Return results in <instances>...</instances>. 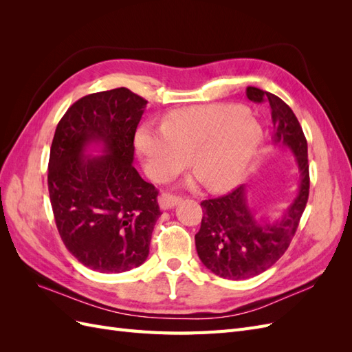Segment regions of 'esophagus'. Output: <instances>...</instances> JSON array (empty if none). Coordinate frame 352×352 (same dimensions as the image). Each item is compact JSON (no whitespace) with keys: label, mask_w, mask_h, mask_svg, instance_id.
I'll return each instance as SVG.
<instances>
[{"label":"esophagus","mask_w":352,"mask_h":352,"mask_svg":"<svg viewBox=\"0 0 352 352\" xmlns=\"http://www.w3.org/2000/svg\"><path fill=\"white\" fill-rule=\"evenodd\" d=\"M179 201H180L179 197L170 195V194H162L158 197V204H160V208H162V210L173 208L175 206H177Z\"/></svg>","instance_id":"obj_1"}]
</instances>
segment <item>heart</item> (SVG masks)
Segmentation results:
<instances>
[{
    "label": "heart",
    "instance_id": "heart-1",
    "mask_svg": "<svg viewBox=\"0 0 352 352\" xmlns=\"http://www.w3.org/2000/svg\"><path fill=\"white\" fill-rule=\"evenodd\" d=\"M261 127L236 104H212L168 113L163 126L142 123L135 148L146 173L163 182L190 164L212 190L239 184L261 144Z\"/></svg>",
    "mask_w": 352,
    "mask_h": 352
}]
</instances>
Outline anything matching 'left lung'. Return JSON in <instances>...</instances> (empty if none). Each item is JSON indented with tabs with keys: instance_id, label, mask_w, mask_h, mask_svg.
<instances>
[{
	"instance_id": "obj_1",
	"label": "left lung",
	"mask_w": 352,
	"mask_h": 352,
	"mask_svg": "<svg viewBox=\"0 0 352 352\" xmlns=\"http://www.w3.org/2000/svg\"><path fill=\"white\" fill-rule=\"evenodd\" d=\"M247 98L269 104L272 142L295 157L300 182L289 206L273 221L257 217L250 207L245 185L225 197L201 202L202 220L195 235L198 257L208 270L230 280L254 278L282 257L295 235L310 189L307 141L289 105L254 87L247 88Z\"/></svg>"
}]
</instances>
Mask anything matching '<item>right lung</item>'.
Listing matches in <instances>:
<instances>
[{
	"label": "right lung",
	"mask_w": 352,
	"mask_h": 352,
	"mask_svg": "<svg viewBox=\"0 0 352 352\" xmlns=\"http://www.w3.org/2000/svg\"><path fill=\"white\" fill-rule=\"evenodd\" d=\"M146 104L127 88L87 95L63 116L52 140L48 190L56 225L73 257L94 272L132 270L150 252L162 214L158 192L133 167Z\"/></svg>",
	"instance_id": "add662e5"
}]
</instances>
